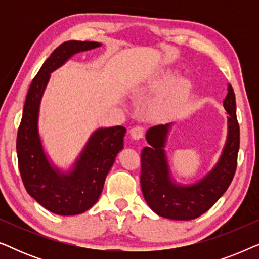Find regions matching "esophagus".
Returning <instances> with one entry per match:
<instances>
[{"mask_svg":"<svg viewBox=\"0 0 259 259\" xmlns=\"http://www.w3.org/2000/svg\"><path fill=\"white\" fill-rule=\"evenodd\" d=\"M145 132H146V128L144 126H136L131 130V137L137 140L141 139V138H144Z\"/></svg>","mask_w":259,"mask_h":259,"instance_id":"1","label":"esophagus"}]
</instances>
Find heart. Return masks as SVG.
Here are the masks:
<instances>
[{"instance_id":"b5f03b06","label":"heart","mask_w":259,"mask_h":259,"mask_svg":"<svg viewBox=\"0 0 259 259\" xmlns=\"http://www.w3.org/2000/svg\"><path fill=\"white\" fill-rule=\"evenodd\" d=\"M186 90L187 86L185 82L179 83L176 88L175 93L172 94V97L159 102L157 108H155V114L160 116V118H164V116H168L169 114H172V113L176 111V108L178 107L180 102H182L184 97H185Z\"/></svg>"}]
</instances>
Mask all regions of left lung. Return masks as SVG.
I'll use <instances>...</instances> for the list:
<instances>
[{
  "mask_svg": "<svg viewBox=\"0 0 259 259\" xmlns=\"http://www.w3.org/2000/svg\"><path fill=\"white\" fill-rule=\"evenodd\" d=\"M229 113V137L213 171L192 186H176L169 180L164 147L169 125L151 127L146 133L150 147L141 151L140 184L145 200L155 213L175 221L198 218L213 206L231 184L239 151V123L231 84L224 100Z\"/></svg>",
  "mask_w": 259,
  "mask_h": 259,
  "instance_id": "8db88e82",
  "label": "left lung"
}]
</instances>
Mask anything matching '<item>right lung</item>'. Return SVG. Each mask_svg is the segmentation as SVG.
<instances>
[{"label": "right lung", "instance_id": "obj_1", "mask_svg": "<svg viewBox=\"0 0 259 259\" xmlns=\"http://www.w3.org/2000/svg\"><path fill=\"white\" fill-rule=\"evenodd\" d=\"M99 46L92 41H67L60 45L31 81L24 102L16 139L20 175L28 194L56 214H79L93 206L100 197L116 154L123 147L125 127L98 130L88 141L74 171L69 176H61L49 165L38 139V106L49 74L75 53Z\"/></svg>", "mask_w": 259, "mask_h": 259}]
</instances>
